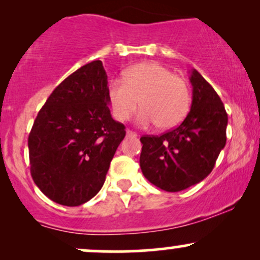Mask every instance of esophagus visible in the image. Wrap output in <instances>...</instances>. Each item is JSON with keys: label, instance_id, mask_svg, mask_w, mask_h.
<instances>
[{"label": "esophagus", "instance_id": "esophagus-1", "mask_svg": "<svg viewBox=\"0 0 260 260\" xmlns=\"http://www.w3.org/2000/svg\"><path fill=\"white\" fill-rule=\"evenodd\" d=\"M126 133H127V137H137V133L132 132V131H129V129H128Z\"/></svg>", "mask_w": 260, "mask_h": 260}]
</instances>
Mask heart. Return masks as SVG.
<instances>
[{"label": "heart", "instance_id": "obj_1", "mask_svg": "<svg viewBox=\"0 0 260 260\" xmlns=\"http://www.w3.org/2000/svg\"><path fill=\"white\" fill-rule=\"evenodd\" d=\"M107 96L113 116L126 121L140 110L137 121L142 126L156 122L161 129L180 124L190 106V91L187 82L164 64L143 62L127 68L123 79L113 78L107 85Z\"/></svg>", "mask_w": 260, "mask_h": 260}]
</instances>
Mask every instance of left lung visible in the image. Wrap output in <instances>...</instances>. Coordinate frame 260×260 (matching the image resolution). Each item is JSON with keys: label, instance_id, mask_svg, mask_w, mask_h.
<instances>
[{"label": "left lung", "instance_id": "1", "mask_svg": "<svg viewBox=\"0 0 260 260\" xmlns=\"http://www.w3.org/2000/svg\"><path fill=\"white\" fill-rule=\"evenodd\" d=\"M189 80L192 106L184 121L161 136L140 138L143 175L166 192H180L204 180L226 144L228 113L221 99L197 70Z\"/></svg>", "mask_w": 260, "mask_h": 260}]
</instances>
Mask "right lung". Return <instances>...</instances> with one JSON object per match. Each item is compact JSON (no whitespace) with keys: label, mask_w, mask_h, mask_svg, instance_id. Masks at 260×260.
I'll return each instance as SVG.
<instances>
[{"label":"right lung","mask_w":260,"mask_h":260,"mask_svg":"<svg viewBox=\"0 0 260 260\" xmlns=\"http://www.w3.org/2000/svg\"><path fill=\"white\" fill-rule=\"evenodd\" d=\"M109 104L107 74L98 59L56 86L39 111L28 138L30 174L51 201L78 207L103 187L126 136Z\"/></svg>","instance_id":"add662e5"}]
</instances>
